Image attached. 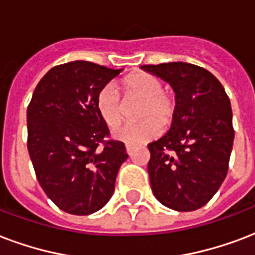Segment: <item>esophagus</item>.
I'll list each match as a JSON object with an SVG mask.
<instances>
[{
    "label": "esophagus",
    "instance_id": "esophagus-1",
    "mask_svg": "<svg viewBox=\"0 0 255 255\" xmlns=\"http://www.w3.org/2000/svg\"><path fill=\"white\" fill-rule=\"evenodd\" d=\"M126 149H127V153L129 156H132V153L135 152V147H132V145H126Z\"/></svg>",
    "mask_w": 255,
    "mask_h": 255
}]
</instances>
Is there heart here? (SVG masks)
<instances>
[{
  "instance_id": "heart-1",
  "label": "heart",
  "mask_w": 255,
  "mask_h": 255,
  "mask_svg": "<svg viewBox=\"0 0 255 255\" xmlns=\"http://www.w3.org/2000/svg\"><path fill=\"white\" fill-rule=\"evenodd\" d=\"M123 89L128 99H139L143 104L137 112L141 122L120 126L114 131V137L129 145H139L156 139L163 128L172 122L176 108L175 96L163 89L162 80L151 73H135L123 80ZM96 108L108 127L114 128L122 122L123 106L119 89L107 84L96 97Z\"/></svg>"
}]
</instances>
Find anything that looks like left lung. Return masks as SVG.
Here are the masks:
<instances>
[{
    "mask_svg": "<svg viewBox=\"0 0 255 255\" xmlns=\"http://www.w3.org/2000/svg\"><path fill=\"white\" fill-rule=\"evenodd\" d=\"M170 83L176 108L170 131L148 144L153 195L176 211L201 209L218 191L234 141L230 99L215 76L188 63L141 65Z\"/></svg>",
    "mask_w": 255,
    "mask_h": 255,
    "instance_id": "8db88e82",
    "label": "left lung"
}]
</instances>
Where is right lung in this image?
I'll list each match as a JSON object with an SVG mask.
<instances>
[{
    "instance_id": "right-lung-1",
    "label": "right lung",
    "mask_w": 255,
    "mask_h": 255,
    "mask_svg": "<svg viewBox=\"0 0 255 255\" xmlns=\"http://www.w3.org/2000/svg\"><path fill=\"white\" fill-rule=\"evenodd\" d=\"M122 69L71 61L48 71L28 106V151L37 180L58 209L89 215L107 205L127 160L110 137L96 97Z\"/></svg>"
}]
</instances>
